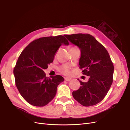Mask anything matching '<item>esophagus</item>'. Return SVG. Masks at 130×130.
Returning <instances> with one entry per match:
<instances>
[{
	"label": "esophagus",
	"instance_id": "obj_1",
	"mask_svg": "<svg viewBox=\"0 0 130 130\" xmlns=\"http://www.w3.org/2000/svg\"><path fill=\"white\" fill-rule=\"evenodd\" d=\"M71 80H72V78H70V77H66L65 78V80L66 81H70Z\"/></svg>",
	"mask_w": 130,
	"mask_h": 130
}]
</instances>
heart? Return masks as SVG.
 I'll use <instances>...</instances> for the list:
<instances>
[{"mask_svg":"<svg viewBox=\"0 0 130 130\" xmlns=\"http://www.w3.org/2000/svg\"><path fill=\"white\" fill-rule=\"evenodd\" d=\"M75 48V47H73L72 48ZM61 73L63 74L64 75H68L70 74V67L67 64H64L59 69Z\"/></svg>","mask_w":130,"mask_h":130,"instance_id":"b5f03b06","label":"heart"}]
</instances>
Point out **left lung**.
I'll use <instances>...</instances> for the list:
<instances>
[{"mask_svg":"<svg viewBox=\"0 0 130 130\" xmlns=\"http://www.w3.org/2000/svg\"><path fill=\"white\" fill-rule=\"evenodd\" d=\"M64 36L80 49L78 64L82 74L89 76L87 82L80 80V87L73 92L74 98L87 107L99 103L107 94L113 82L114 66L108 52L89 34L64 35Z\"/></svg>","mask_w":130,"mask_h":130,"instance_id":"1","label":"left lung"}]
</instances>
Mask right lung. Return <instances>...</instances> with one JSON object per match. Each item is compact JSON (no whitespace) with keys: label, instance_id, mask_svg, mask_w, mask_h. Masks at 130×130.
I'll use <instances>...</instances> for the list:
<instances>
[{"label":"right lung","instance_id":"obj_1","mask_svg":"<svg viewBox=\"0 0 130 130\" xmlns=\"http://www.w3.org/2000/svg\"><path fill=\"white\" fill-rule=\"evenodd\" d=\"M62 44L69 45L62 35L40 38L31 42L19 56L13 69L15 85L31 105H46L55 96L58 85L64 81L59 75L46 77L44 72Z\"/></svg>","mask_w":130,"mask_h":130}]
</instances>
